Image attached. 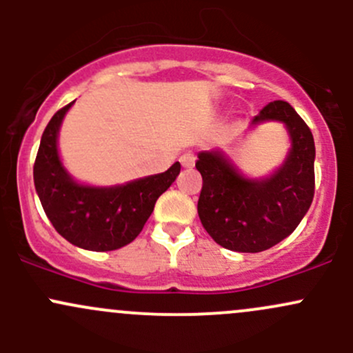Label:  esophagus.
<instances>
[{
	"instance_id": "esophagus-1",
	"label": "esophagus",
	"mask_w": 353,
	"mask_h": 353,
	"mask_svg": "<svg viewBox=\"0 0 353 353\" xmlns=\"http://www.w3.org/2000/svg\"><path fill=\"white\" fill-rule=\"evenodd\" d=\"M179 162L184 169H191V167L194 165V162H196V157L191 154V152H186V154L179 157Z\"/></svg>"
}]
</instances>
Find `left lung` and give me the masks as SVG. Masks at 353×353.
<instances>
[{"mask_svg":"<svg viewBox=\"0 0 353 353\" xmlns=\"http://www.w3.org/2000/svg\"><path fill=\"white\" fill-rule=\"evenodd\" d=\"M280 123L287 130L285 159L268 176H245L229 152L212 148L198 154L203 177L198 215L206 232L222 248L259 252L290 236L314 196V138L288 102H270L249 128Z\"/></svg>","mask_w":353,"mask_h":353,"instance_id":"left-lung-1","label":"left lung"}]
</instances>
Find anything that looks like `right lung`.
<instances>
[{"mask_svg": "<svg viewBox=\"0 0 353 353\" xmlns=\"http://www.w3.org/2000/svg\"><path fill=\"white\" fill-rule=\"evenodd\" d=\"M71 104L46 126L34 165V184L54 229L77 248L114 251L137 239L154 212L157 199L181 172L176 162L165 172L114 186H94L74 179L59 155V130Z\"/></svg>", "mask_w": 353, "mask_h": 353, "instance_id": "obj_1", "label": "right lung"}]
</instances>
